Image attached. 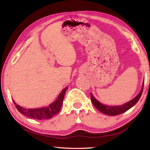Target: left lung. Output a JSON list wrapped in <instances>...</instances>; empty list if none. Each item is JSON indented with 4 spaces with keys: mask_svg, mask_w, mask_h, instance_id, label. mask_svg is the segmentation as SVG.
Masks as SVG:
<instances>
[{
    "mask_svg": "<svg viewBox=\"0 0 150 150\" xmlns=\"http://www.w3.org/2000/svg\"><path fill=\"white\" fill-rule=\"evenodd\" d=\"M144 82L142 85V89L140 92L137 95L135 98H133L132 100L129 101V102L124 104L123 105H119V106H107L103 105L102 103H100L99 101H98L96 98L94 97L93 95L91 93V99L93 105L95 106L96 109H98V110L101 112L105 114L106 115H110V116H116L118 115H120L125 112L129 109L131 108L133 106H134L136 104L138 103L139 98H140L142 92H143V88H144Z\"/></svg>",
    "mask_w": 150,
    "mask_h": 150,
    "instance_id": "left-lung-1",
    "label": "left lung"
}]
</instances>
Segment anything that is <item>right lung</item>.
I'll list each match as a JSON object with an SVG mask.
<instances>
[{
	"label": "right lung",
	"mask_w": 150,
	"mask_h": 150,
	"mask_svg": "<svg viewBox=\"0 0 150 150\" xmlns=\"http://www.w3.org/2000/svg\"><path fill=\"white\" fill-rule=\"evenodd\" d=\"M67 87H66L63 89L62 93L59 94L57 100L55 102L44 108H24L14 102L13 100L15 106L22 115L28 116V117L36 119V120H46L52 118L55 115H56L60 111V108L62 107L63 98L66 91L67 89Z\"/></svg>",
	"instance_id": "obj_1"
}]
</instances>
